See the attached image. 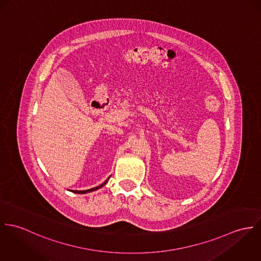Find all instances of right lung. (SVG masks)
<instances>
[{"label": "right lung", "instance_id": "1", "mask_svg": "<svg viewBox=\"0 0 261 261\" xmlns=\"http://www.w3.org/2000/svg\"><path fill=\"white\" fill-rule=\"evenodd\" d=\"M108 180H109V178L105 181V182H103L101 185H99V186H97V187H94V188H91V189H88V190H82V191H78V190H73L72 192H74V193H79V194H85V193H88V192H92V191H95V190H98L99 188H101V187H103L107 182H108Z\"/></svg>", "mask_w": 261, "mask_h": 261}]
</instances>
